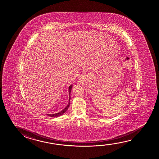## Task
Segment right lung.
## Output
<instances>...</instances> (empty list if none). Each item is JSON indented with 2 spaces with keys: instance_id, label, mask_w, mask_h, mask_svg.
Returning <instances> with one entry per match:
<instances>
[{
  "instance_id": "add662e5",
  "label": "right lung",
  "mask_w": 159,
  "mask_h": 159,
  "mask_svg": "<svg viewBox=\"0 0 159 159\" xmlns=\"http://www.w3.org/2000/svg\"><path fill=\"white\" fill-rule=\"evenodd\" d=\"M72 85L70 86V87H69V102H68V104L67 105V107H66L65 109H63V110H62L61 112H59V113H55V114H47V115L49 116H50V117H58V116H60L62 115L63 113L65 112L68 109V107H70V92H71V89H72Z\"/></svg>"
}]
</instances>
